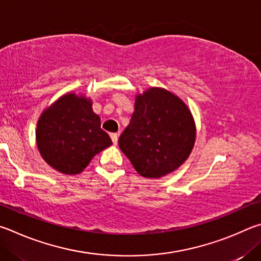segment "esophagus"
<instances>
[{
    "instance_id": "obj_1",
    "label": "esophagus",
    "mask_w": 261,
    "mask_h": 261,
    "mask_svg": "<svg viewBox=\"0 0 261 261\" xmlns=\"http://www.w3.org/2000/svg\"><path fill=\"white\" fill-rule=\"evenodd\" d=\"M110 136H111V140H112L113 144L116 145L118 143V134L117 133H112V134H110Z\"/></svg>"
}]
</instances>
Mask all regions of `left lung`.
I'll return each instance as SVG.
<instances>
[{
	"instance_id": "left-lung-1",
	"label": "left lung",
	"mask_w": 261,
	"mask_h": 261,
	"mask_svg": "<svg viewBox=\"0 0 261 261\" xmlns=\"http://www.w3.org/2000/svg\"><path fill=\"white\" fill-rule=\"evenodd\" d=\"M195 139L188 107L171 91L153 87L136 96L135 111L118 143L140 175L158 179L187 161Z\"/></svg>"
}]
</instances>
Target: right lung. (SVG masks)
Returning <instances> with one entry per match:
<instances>
[{
	"instance_id": "add662e5",
	"label": "right lung",
	"mask_w": 261,
	"mask_h": 261,
	"mask_svg": "<svg viewBox=\"0 0 261 261\" xmlns=\"http://www.w3.org/2000/svg\"><path fill=\"white\" fill-rule=\"evenodd\" d=\"M93 103L70 93L45 109L36 126V144L41 156L64 174H79L91 159L112 144Z\"/></svg>"
}]
</instances>
